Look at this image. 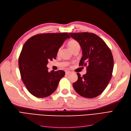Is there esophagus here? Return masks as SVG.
I'll use <instances>...</instances> for the list:
<instances>
[{
  "instance_id": "esophagus-1",
  "label": "esophagus",
  "mask_w": 131,
  "mask_h": 131,
  "mask_svg": "<svg viewBox=\"0 0 131 131\" xmlns=\"http://www.w3.org/2000/svg\"><path fill=\"white\" fill-rule=\"evenodd\" d=\"M70 73H71V72H69V71H66V74L67 75H69Z\"/></svg>"
}]
</instances>
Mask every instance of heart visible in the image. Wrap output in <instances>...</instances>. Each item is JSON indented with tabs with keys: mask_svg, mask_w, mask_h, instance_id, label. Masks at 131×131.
I'll use <instances>...</instances> for the list:
<instances>
[{
	"mask_svg": "<svg viewBox=\"0 0 131 131\" xmlns=\"http://www.w3.org/2000/svg\"><path fill=\"white\" fill-rule=\"evenodd\" d=\"M68 46L69 49L72 50L76 47H80V45L78 41L76 40H71L68 42Z\"/></svg>",
	"mask_w": 131,
	"mask_h": 131,
	"instance_id": "heart-1",
	"label": "heart"
}]
</instances>
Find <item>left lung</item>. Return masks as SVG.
<instances>
[{"label":"left lung","instance_id":"obj_1","mask_svg":"<svg viewBox=\"0 0 131 131\" xmlns=\"http://www.w3.org/2000/svg\"><path fill=\"white\" fill-rule=\"evenodd\" d=\"M69 35L81 46L82 56L79 66H87L86 74L81 77L77 73L78 79L73 83V88L84 97H97L103 92L112 77L114 59L112 52L96 34L83 32L70 33Z\"/></svg>","mask_w":131,"mask_h":131}]
</instances>
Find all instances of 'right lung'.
<instances>
[{
    "label": "right lung",
    "mask_w": 131,
    "mask_h": 131,
    "mask_svg": "<svg viewBox=\"0 0 131 131\" xmlns=\"http://www.w3.org/2000/svg\"><path fill=\"white\" fill-rule=\"evenodd\" d=\"M70 38L67 33L40 34L30 38L23 46L19 69L27 89L34 96L46 97L56 90L65 72H49L46 66L49 60L56 58L59 49Z\"/></svg>",
    "instance_id": "1"
}]
</instances>
